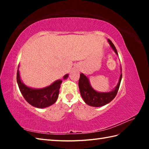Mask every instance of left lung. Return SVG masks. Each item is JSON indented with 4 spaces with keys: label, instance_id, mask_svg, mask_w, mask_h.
I'll return each instance as SVG.
<instances>
[{
    "label": "left lung",
    "instance_id": "obj_1",
    "mask_svg": "<svg viewBox=\"0 0 149 149\" xmlns=\"http://www.w3.org/2000/svg\"><path fill=\"white\" fill-rule=\"evenodd\" d=\"M108 41L112 49L114 50L115 53L118 54L117 50L112 42L110 39H108ZM122 74H121L119 81L114 89L109 92L100 93L93 89L89 83V78L86 75L84 74H81L79 80V88L83 99L87 104L91 106V107H100L108 104L112 101L116 96L120 87L121 80H122Z\"/></svg>",
    "mask_w": 149,
    "mask_h": 149
}]
</instances>
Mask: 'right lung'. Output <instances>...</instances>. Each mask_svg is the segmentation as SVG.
Instances as JSON below:
<instances>
[{"mask_svg":"<svg viewBox=\"0 0 149 149\" xmlns=\"http://www.w3.org/2000/svg\"><path fill=\"white\" fill-rule=\"evenodd\" d=\"M68 77V74H66L63 78L65 79ZM62 82V80L58 79L47 87L42 89H33L26 86L22 81L19 70L17 69V83L20 92L29 104L36 108H43L53 104L58 97L59 89Z\"/></svg>","mask_w":149,"mask_h":149,"instance_id":"obj_1","label":"right lung"}]
</instances>
